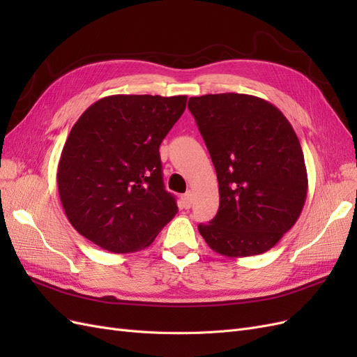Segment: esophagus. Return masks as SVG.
<instances>
[{
  "label": "esophagus",
  "instance_id": "esophagus-1",
  "mask_svg": "<svg viewBox=\"0 0 357 357\" xmlns=\"http://www.w3.org/2000/svg\"><path fill=\"white\" fill-rule=\"evenodd\" d=\"M192 202H193V193L189 190L181 197V207L188 210L192 207Z\"/></svg>",
  "mask_w": 357,
  "mask_h": 357
}]
</instances>
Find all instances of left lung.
Wrapping results in <instances>:
<instances>
[{
    "mask_svg": "<svg viewBox=\"0 0 357 357\" xmlns=\"http://www.w3.org/2000/svg\"><path fill=\"white\" fill-rule=\"evenodd\" d=\"M195 117L219 181L215 218L198 226L215 253L268 252L294 226L307 199L299 139L275 105L245 93L192 96Z\"/></svg>",
    "mask_w": 357,
    "mask_h": 357,
    "instance_id": "8db88e82",
    "label": "left lung"
}]
</instances>
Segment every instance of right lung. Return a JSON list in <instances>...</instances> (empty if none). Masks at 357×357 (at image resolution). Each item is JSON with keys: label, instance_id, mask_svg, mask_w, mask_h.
I'll return each mask as SVG.
<instances>
[{"label": "right lung", "instance_id": "add662e5", "mask_svg": "<svg viewBox=\"0 0 357 357\" xmlns=\"http://www.w3.org/2000/svg\"><path fill=\"white\" fill-rule=\"evenodd\" d=\"M186 101V95H110L74 123L58 164V190L84 238L112 253L137 252L177 214L159 146Z\"/></svg>", "mask_w": 357, "mask_h": 357}]
</instances>
